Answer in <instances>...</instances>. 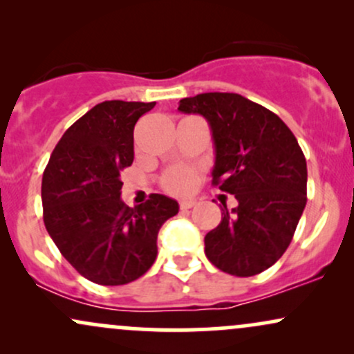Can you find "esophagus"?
<instances>
[{"mask_svg": "<svg viewBox=\"0 0 354 354\" xmlns=\"http://www.w3.org/2000/svg\"><path fill=\"white\" fill-rule=\"evenodd\" d=\"M194 205H196V203H194L193 200H186V201H181L180 203V208L181 209H191Z\"/></svg>", "mask_w": 354, "mask_h": 354, "instance_id": "obj_1", "label": "esophagus"}]
</instances>
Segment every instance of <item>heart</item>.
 <instances>
[{
	"mask_svg": "<svg viewBox=\"0 0 354 354\" xmlns=\"http://www.w3.org/2000/svg\"><path fill=\"white\" fill-rule=\"evenodd\" d=\"M194 185H196V173L193 169L181 168V166L168 169L161 178L163 189L168 191L169 194H174V196H185V194L191 193Z\"/></svg>",
	"mask_w": 354,
	"mask_h": 354,
	"instance_id": "heart-1",
	"label": "heart"
}]
</instances>
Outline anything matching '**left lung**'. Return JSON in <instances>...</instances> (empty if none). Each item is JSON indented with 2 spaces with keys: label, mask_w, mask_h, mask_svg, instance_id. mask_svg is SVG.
Segmentation results:
<instances>
[{
  "label": "left lung",
  "mask_w": 354,
  "mask_h": 354,
  "mask_svg": "<svg viewBox=\"0 0 354 354\" xmlns=\"http://www.w3.org/2000/svg\"><path fill=\"white\" fill-rule=\"evenodd\" d=\"M186 115H201L213 133V185L238 206L205 236L206 258L233 276H254L281 258L306 206L304 154L281 118L236 93L183 98Z\"/></svg>",
  "instance_id": "1"
}]
</instances>
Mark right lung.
Returning a JSON list of instances; mask_svg holds the SVG:
<instances>
[{"label": "right lung", "instance_id": "1", "mask_svg": "<svg viewBox=\"0 0 354 354\" xmlns=\"http://www.w3.org/2000/svg\"><path fill=\"white\" fill-rule=\"evenodd\" d=\"M154 104H96L61 136L43 173L48 233L81 276L103 286L143 276L156 259L158 231L180 209L156 193L135 208L121 200V173L135 158V124Z\"/></svg>", "mask_w": 354, "mask_h": 354}]
</instances>
